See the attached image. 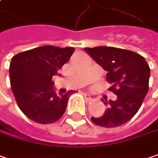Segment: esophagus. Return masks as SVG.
<instances>
[{
    "instance_id": "esophagus-1",
    "label": "esophagus",
    "mask_w": 158,
    "mask_h": 158,
    "mask_svg": "<svg viewBox=\"0 0 158 158\" xmlns=\"http://www.w3.org/2000/svg\"><path fill=\"white\" fill-rule=\"evenodd\" d=\"M83 97H84V99H86L87 101H90V100H91V97L90 94H88V93H83Z\"/></svg>"
}]
</instances>
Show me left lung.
Returning a JSON list of instances; mask_svg holds the SVG:
<instances>
[{
	"instance_id": "obj_1",
	"label": "left lung",
	"mask_w": 158,
	"mask_h": 158,
	"mask_svg": "<svg viewBox=\"0 0 158 158\" xmlns=\"http://www.w3.org/2000/svg\"><path fill=\"white\" fill-rule=\"evenodd\" d=\"M84 51L107 72L106 80L112 84L108 91L117 96L115 100H102L107 109L102 116L91 117V121L106 128L127 123L138 112L148 91V64L141 55L119 48L100 46Z\"/></svg>"
}]
</instances>
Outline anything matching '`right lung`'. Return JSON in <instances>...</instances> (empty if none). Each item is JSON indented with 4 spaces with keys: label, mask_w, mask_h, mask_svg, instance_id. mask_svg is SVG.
<instances>
[{
    "label": "right lung",
    "mask_w": 158,
    "mask_h": 158,
    "mask_svg": "<svg viewBox=\"0 0 158 158\" xmlns=\"http://www.w3.org/2000/svg\"><path fill=\"white\" fill-rule=\"evenodd\" d=\"M75 48L46 45L15 55L10 65L11 90L20 110L34 122L47 124L59 120L75 91L57 95L52 76L70 59Z\"/></svg>",
    "instance_id": "obj_1"
}]
</instances>
